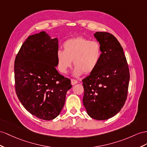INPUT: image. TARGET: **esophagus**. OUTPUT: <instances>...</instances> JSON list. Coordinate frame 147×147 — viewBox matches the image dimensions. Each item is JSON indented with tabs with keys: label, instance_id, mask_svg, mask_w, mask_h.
<instances>
[{
	"label": "esophagus",
	"instance_id": "obj_1",
	"mask_svg": "<svg viewBox=\"0 0 147 147\" xmlns=\"http://www.w3.org/2000/svg\"><path fill=\"white\" fill-rule=\"evenodd\" d=\"M71 84L72 85H74L78 83V81L76 80H74V79H71Z\"/></svg>",
	"mask_w": 147,
	"mask_h": 147
}]
</instances>
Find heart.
I'll use <instances>...</instances> for the list:
<instances>
[{
	"mask_svg": "<svg viewBox=\"0 0 147 147\" xmlns=\"http://www.w3.org/2000/svg\"><path fill=\"white\" fill-rule=\"evenodd\" d=\"M64 51L58 50L56 58L58 68L62 73H66L72 65L75 67L74 74L91 73L99 65L102 52L100 43L86 38L78 36L67 40L63 44Z\"/></svg>",
	"mask_w": 147,
	"mask_h": 147,
	"instance_id": "b5f03b06",
	"label": "heart"
}]
</instances>
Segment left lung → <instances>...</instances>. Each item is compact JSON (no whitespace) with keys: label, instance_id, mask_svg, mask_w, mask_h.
<instances>
[{"label":"left lung","instance_id":"left-lung-1","mask_svg":"<svg viewBox=\"0 0 147 147\" xmlns=\"http://www.w3.org/2000/svg\"><path fill=\"white\" fill-rule=\"evenodd\" d=\"M102 49L99 65L82 80V101L88 115L96 120L114 116L125 104L130 73L123 48L116 38L107 32L94 34Z\"/></svg>","mask_w":147,"mask_h":147}]
</instances>
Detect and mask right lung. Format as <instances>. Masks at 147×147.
Returning <instances> with one entry per match:
<instances>
[{
  "label": "right lung",
  "mask_w": 147,
  "mask_h": 147,
  "mask_svg": "<svg viewBox=\"0 0 147 147\" xmlns=\"http://www.w3.org/2000/svg\"><path fill=\"white\" fill-rule=\"evenodd\" d=\"M57 38L45 32L33 35L22 44L15 59V88L23 106L36 117H56L72 85L69 79L56 70Z\"/></svg>",
  "instance_id": "obj_1"
}]
</instances>
